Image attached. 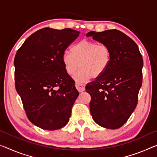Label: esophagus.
<instances>
[{
	"label": "esophagus",
	"instance_id": "34e87169",
	"mask_svg": "<svg viewBox=\"0 0 157 157\" xmlns=\"http://www.w3.org/2000/svg\"><path fill=\"white\" fill-rule=\"evenodd\" d=\"M76 87L79 92H83V91L85 90V86L83 84H80V83H76Z\"/></svg>",
	"mask_w": 157,
	"mask_h": 157
}]
</instances>
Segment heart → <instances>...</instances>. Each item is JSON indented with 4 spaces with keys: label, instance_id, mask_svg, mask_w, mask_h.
<instances>
[{
    "label": "heart",
    "instance_id": "heart-1",
    "mask_svg": "<svg viewBox=\"0 0 157 157\" xmlns=\"http://www.w3.org/2000/svg\"><path fill=\"white\" fill-rule=\"evenodd\" d=\"M112 59L109 48L105 44H97L82 40L70 48V53L64 52L62 60L69 75L75 74L80 65L81 69L74 76L78 83H84L92 78L102 76L109 67Z\"/></svg>",
    "mask_w": 157,
    "mask_h": 157
}]
</instances>
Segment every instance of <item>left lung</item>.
Returning a JSON list of instances; mask_svg holds the SVG:
<instances>
[{
  "mask_svg": "<svg viewBox=\"0 0 157 157\" xmlns=\"http://www.w3.org/2000/svg\"><path fill=\"white\" fill-rule=\"evenodd\" d=\"M86 36L107 45L112 55L105 73L86 86L91 96L90 114L99 126L119 128L137 106L143 81V57L136 43L119 30L90 31Z\"/></svg>",
  "mask_w": 157,
  "mask_h": 157,
  "instance_id": "left-lung-1",
  "label": "left lung"
}]
</instances>
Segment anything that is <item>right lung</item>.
<instances>
[{"label":"right lung","instance_id":"add662e5","mask_svg":"<svg viewBox=\"0 0 157 157\" xmlns=\"http://www.w3.org/2000/svg\"><path fill=\"white\" fill-rule=\"evenodd\" d=\"M79 33L71 29L43 28L27 38L16 53V90L28 119L42 129L62 128L71 117L79 93L62 57Z\"/></svg>","mask_w":157,"mask_h":157}]
</instances>
